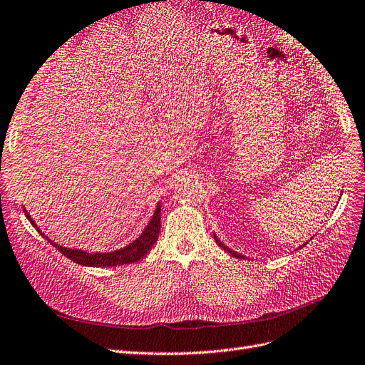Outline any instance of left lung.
<instances>
[{
  "label": "left lung",
  "instance_id": "8db88e82",
  "mask_svg": "<svg viewBox=\"0 0 365 365\" xmlns=\"http://www.w3.org/2000/svg\"><path fill=\"white\" fill-rule=\"evenodd\" d=\"M212 235H214V240H215V242H217L218 245H220L223 250H226L227 253H230V255H232L233 257H237V259H242V257H244L242 255H240V253H237V252H233V250H230V249H229V247H226V245H225V244H223V242H222L220 240H218V238H217V235H215V233H212ZM304 245H305V244H302L301 247H304ZM301 247H299V249H301Z\"/></svg>",
  "mask_w": 365,
  "mask_h": 365
}]
</instances>
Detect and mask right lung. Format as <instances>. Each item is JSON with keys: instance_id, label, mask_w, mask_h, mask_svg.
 I'll list each match as a JSON object with an SVG mask.
<instances>
[{"instance_id": "right-lung-1", "label": "right lung", "mask_w": 365, "mask_h": 365, "mask_svg": "<svg viewBox=\"0 0 365 365\" xmlns=\"http://www.w3.org/2000/svg\"><path fill=\"white\" fill-rule=\"evenodd\" d=\"M24 212L26 215L30 223L37 229V232L43 238H46L55 249L63 253L66 257L71 259L76 264L82 265V267H120V265H125V264H135V262L140 260L145 255H147L151 247L154 245V242L158 240V233H160V214H162V207L160 203H157L154 215L151 217L150 223L147 225V227L143 229V232L140 233V237L136 238L133 242H130L128 245L123 247V249L113 250V252H106V253H86L83 250H78V249H67V247H63L60 244H56L53 241H51L45 233H41L40 227L36 225V222L31 218V215L28 214V211L24 208Z\"/></svg>"}]
</instances>
